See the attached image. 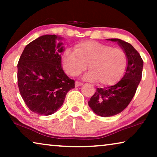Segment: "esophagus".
<instances>
[{"instance_id": "1", "label": "esophagus", "mask_w": 157, "mask_h": 157, "mask_svg": "<svg viewBox=\"0 0 157 157\" xmlns=\"http://www.w3.org/2000/svg\"><path fill=\"white\" fill-rule=\"evenodd\" d=\"M83 84V83H81V82H78V81H77V82H76V87L80 86H82Z\"/></svg>"}]
</instances>
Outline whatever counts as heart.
Wrapping results in <instances>:
<instances>
[{"mask_svg": "<svg viewBox=\"0 0 157 157\" xmlns=\"http://www.w3.org/2000/svg\"><path fill=\"white\" fill-rule=\"evenodd\" d=\"M62 62L64 70L70 76H78L88 66L90 72L85 76L86 79L110 86L123 76L127 56L121 48L86 40L76 45L74 51L66 49L62 55Z\"/></svg>", "mask_w": 157, "mask_h": 157, "instance_id": "obj_1", "label": "heart"}]
</instances>
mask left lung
<instances>
[{
    "label": "left lung",
    "instance_id": "8db88e82",
    "mask_svg": "<svg viewBox=\"0 0 157 157\" xmlns=\"http://www.w3.org/2000/svg\"><path fill=\"white\" fill-rule=\"evenodd\" d=\"M107 40L117 42L125 51L128 62L123 78L111 86L97 88L89 101L92 111L103 117L117 115L128 106L141 81L144 65L140 54L130 44L119 38Z\"/></svg>",
    "mask_w": 157,
    "mask_h": 157
}]
</instances>
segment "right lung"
<instances>
[{"instance_id":"1","label":"right lung","mask_w":157,"mask_h":157,"mask_svg":"<svg viewBox=\"0 0 157 157\" xmlns=\"http://www.w3.org/2000/svg\"><path fill=\"white\" fill-rule=\"evenodd\" d=\"M62 38L41 36L25 47L18 63L19 91L29 109L39 115L55 113L75 88L61 67Z\"/></svg>"}]
</instances>
